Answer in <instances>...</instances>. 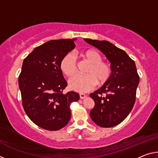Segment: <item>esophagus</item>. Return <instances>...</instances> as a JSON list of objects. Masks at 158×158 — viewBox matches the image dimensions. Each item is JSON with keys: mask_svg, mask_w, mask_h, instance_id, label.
<instances>
[{"mask_svg": "<svg viewBox=\"0 0 158 158\" xmlns=\"http://www.w3.org/2000/svg\"><path fill=\"white\" fill-rule=\"evenodd\" d=\"M79 97H80V98H81V99H84L85 97H86V95H85V94H84V93H80Z\"/></svg>", "mask_w": 158, "mask_h": 158, "instance_id": "esophagus-1", "label": "esophagus"}]
</instances>
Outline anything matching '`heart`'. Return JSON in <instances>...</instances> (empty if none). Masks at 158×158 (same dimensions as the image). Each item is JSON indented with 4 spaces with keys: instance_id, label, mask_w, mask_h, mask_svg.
<instances>
[{
    "instance_id": "1",
    "label": "heart",
    "mask_w": 158,
    "mask_h": 158,
    "mask_svg": "<svg viewBox=\"0 0 158 158\" xmlns=\"http://www.w3.org/2000/svg\"><path fill=\"white\" fill-rule=\"evenodd\" d=\"M79 56L89 64L85 75H76L69 80V89L79 93L92 90L95 85H103L107 82L112 74V67L107 61L102 60V56L95 49H87L79 52ZM60 69L67 77H73L77 73V65L74 56L67 54L60 63Z\"/></svg>"
}]
</instances>
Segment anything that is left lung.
<instances>
[{
    "label": "left lung",
    "instance_id": "8db88e82",
    "mask_svg": "<svg viewBox=\"0 0 158 158\" xmlns=\"http://www.w3.org/2000/svg\"><path fill=\"white\" fill-rule=\"evenodd\" d=\"M84 41L100 49L112 67L109 81L90 94L95 102V106L90 111V118L100 127L116 126L129 115L135 103L139 82L135 63L125 51L108 41L91 39Z\"/></svg>",
    "mask_w": 158,
    "mask_h": 158
}]
</instances>
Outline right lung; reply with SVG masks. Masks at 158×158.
Listing matches in <instances>:
<instances>
[{
  "label": "right lung",
  "mask_w": 158,
  "mask_h": 158,
  "mask_svg": "<svg viewBox=\"0 0 158 158\" xmlns=\"http://www.w3.org/2000/svg\"><path fill=\"white\" fill-rule=\"evenodd\" d=\"M75 40L47 42L23 60L19 76L23 107L29 118L44 130L65 127L71 117L70 105L79 99L77 93H63L68 84L60 69L61 60L75 47Z\"/></svg>",
  "instance_id": "1"
}]
</instances>
